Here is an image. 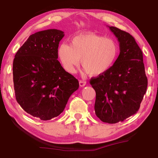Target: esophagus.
<instances>
[{"label": "esophagus", "mask_w": 158, "mask_h": 158, "mask_svg": "<svg viewBox=\"0 0 158 158\" xmlns=\"http://www.w3.org/2000/svg\"><path fill=\"white\" fill-rule=\"evenodd\" d=\"M79 85L81 87H84L85 85H86V82H85V81H82V80H79Z\"/></svg>", "instance_id": "1"}]
</instances>
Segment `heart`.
<instances>
[{
	"mask_svg": "<svg viewBox=\"0 0 158 158\" xmlns=\"http://www.w3.org/2000/svg\"><path fill=\"white\" fill-rule=\"evenodd\" d=\"M118 55V47L111 38L94 33H82L74 37L69 45L62 43L58 48V56L66 72H76L81 58L84 74L96 76L111 68Z\"/></svg>",
	"mask_w": 158,
	"mask_h": 158,
	"instance_id": "b5f03b06",
	"label": "heart"
}]
</instances>
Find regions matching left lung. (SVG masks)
<instances>
[{
	"label": "left lung",
	"mask_w": 158,
	"mask_h": 158,
	"mask_svg": "<svg viewBox=\"0 0 158 158\" xmlns=\"http://www.w3.org/2000/svg\"><path fill=\"white\" fill-rule=\"evenodd\" d=\"M110 31L119 42L120 54L105 73L92 78L96 93L95 112L102 121L116 123L135 114L148 85L143 53L130 33L114 26Z\"/></svg>",
	"instance_id": "left-lung-1"
}]
</instances>
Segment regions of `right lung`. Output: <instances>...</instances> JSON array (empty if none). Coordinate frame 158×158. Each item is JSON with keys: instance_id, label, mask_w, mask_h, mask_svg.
<instances>
[{"instance_id": "add662e5", "label": "right lung", "mask_w": 158, "mask_h": 158, "mask_svg": "<svg viewBox=\"0 0 158 158\" xmlns=\"http://www.w3.org/2000/svg\"><path fill=\"white\" fill-rule=\"evenodd\" d=\"M64 32L49 29L29 36L13 61L15 97L23 110L42 121L62 113L79 81L63 69L58 48Z\"/></svg>"}]
</instances>
